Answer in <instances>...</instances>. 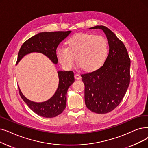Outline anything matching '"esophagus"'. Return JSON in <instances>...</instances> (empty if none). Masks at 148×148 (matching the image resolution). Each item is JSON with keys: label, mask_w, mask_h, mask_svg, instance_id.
Listing matches in <instances>:
<instances>
[{"label": "esophagus", "mask_w": 148, "mask_h": 148, "mask_svg": "<svg viewBox=\"0 0 148 148\" xmlns=\"http://www.w3.org/2000/svg\"><path fill=\"white\" fill-rule=\"evenodd\" d=\"M74 77H75V79H77V80H80V79H81V76H80V75L79 74H75L74 75Z\"/></svg>", "instance_id": "esophagus-1"}]
</instances>
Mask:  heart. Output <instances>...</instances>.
Instances as JSON below:
<instances>
[{
    "label": "heart",
    "mask_w": 148,
    "mask_h": 148,
    "mask_svg": "<svg viewBox=\"0 0 148 148\" xmlns=\"http://www.w3.org/2000/svg\"><path fill=\"white\" fill-rule=\"evenodd\" d=\"M108 52V43L103 37L81 34L70 38L66 42V48L62 47L57 49L56 56L66 68L74 67L77 58L80 67L91 72L103 65Z\"/></svg>",
    "instance_id": "b5f03b06"
}]
</instances>
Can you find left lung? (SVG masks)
<instances>
[{
    "label": "left lung",
    "instance_id": "obj_1",
    "mask_svg": "<svg viewBox=\"0 0 148 148\" xmlns=\"http://www.w3.org/2000/svg\"><path fill=\"white\" fill-rule=\"evenodd\" d=\"M104 32L109 44V54L102 66L82 74L85 84V102L95 113L112 111L121 101L130 82L131 60L123 43L105 26H95Z\"/></svg>",
    "mask_w": 148,
    "mask_h": 148
}]
</instances>
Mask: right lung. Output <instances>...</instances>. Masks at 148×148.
I'll return each instance as SVG.
<instances>
[{"label":"right lung","mask_w":148,"mask_h":148,"mask_svg":"<svg viewBox=\"0 0 148 148\" xmlns=\"http://www.w3.org/2000/svg\"><path fill=\"white\" fill-rule=\"evenodd\" d=\"M71 31L43 32L29 38L22 45L18 54L17 64L25 55L31 53H39L48 57L53 63L58 59L56 49L59 43L71 33ZM59 79V86L55 94L49 100L40 103L34 102L27 99L18 87L21 98L31 110L37 115L45 118H53L60 114L66 106V94L69 87L74 82L72 71H57Z\"/></svg>","instance_id":"add662e5"}]
</instances>
